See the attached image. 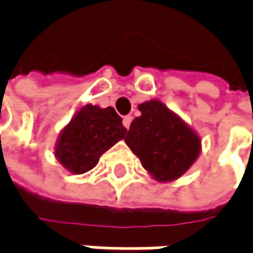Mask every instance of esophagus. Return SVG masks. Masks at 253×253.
Wrapping results in <instances>:
<instances>
[{
  "mask_svg": "<svg viewBox=\"0 0 253 253\" xmlns=\"http://www.w3.org/2000/svg\"><path fill=\"white\" fill-rule=\"evenodd\" d=\"M131 122H132V116H125L124 118V121H122V124H124V126L126 128V129H129V126H131Z\"/></svg>",
  "mask_w": 253,
  "mask_h": 253,
  "instance_id": "34e87169",
  "label": "esophagus"
}]
</instances>
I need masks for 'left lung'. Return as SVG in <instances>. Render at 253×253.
Here are the masks:
<instances>
[{"label": "left lung", "instance_id": "left-lung-1", "mask_svg": "<svg viewBox=\"0 0 253 253\" xmlns=\"http://www.w3.org/2000/svg\"><path fill=\"white\" fill-rule=\"evenodd\" d=\"M138 109L141 116L132 121L125 142L157 180L177 179L200 154L198 135L159 100L141 103Z\"/></svg>", "mask_w": 253, "mask_h": 253}]
</instances>
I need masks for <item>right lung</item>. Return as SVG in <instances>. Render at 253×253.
<instances>
[{
	"mask_svg": "<svg viewBox=\"0 0 253 253\" xmlns=\"http://www.w3.org/2000/svg\"><path fill=\"white\" fill-rule=\"evenodd\" d=\"M125 134L126 128L122 125V118L113 108L102 109L87 105L61 132L55 154L70 172L85 173Z\"/></svg>",
	"mask_w": 253,
	"mask_h": 253,
	"instance_id": "add662e5",
	"label": "right lung"
}]
</instances>
